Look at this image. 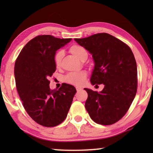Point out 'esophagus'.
I'll return each instance as SVG.
<instances>
[{
  "instance_id": "34e87169",
  "label": "esophagus",
  "mask_w": 153,
  "mask_h": 153,
  "mask_svg": "<svg viewBox=\"0 0 153 153\" xmlns=\"http://www.w3.org/2000/svg\"><path fill=\"white\" fill-rule=\"evenodd\" d=\"M76 90H77V91H82V89L81 88V87H76Z\"/></svg>"
}]
</instances>
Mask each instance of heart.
I'll list each match as a JSON object with an SVG mask.
<instances>
[{
    "instance_id": "b5f03b06",
    "label": "heart",
    "mask_w": 153,
    "mask_h": 153,
    "mask_svg": "<svg viewBox=\"0 0 153 153\" xmlns=\"http://www.w3.org/2000/svg\"><path fill=\"white\" fill-rule=\"evenodd\" d=\"M71 54L79 59L82 61L85 59L87 58L88 53L85 48L78 45H73L69 48ZM64 55L62 51H58L54 55V64L56 67H59L62 62V59ZM87 78V73L85 71H79V72H71L67 74L64 77V81L69 84L80 86L84 84Z\"/></svg>"
}]
</instances>
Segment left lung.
Wrapping results in <instances>:
<instances>
[{
	"instance_id": "left-lung-1",
	"label": "left lung",
	"mask_w": 153,
	"mask_h": 153,
	"mask_svg": "<svg viewBox=\"0 0 153 153\" xmlns=\"http://www.w3.org/2000/svg\"><path fill=\"white\" fill-rule=\"evenodd\" d=\"M74 40L92 55L91 85H104L99 92L85 88L88 94L85 108L95 123L113 125L125 115L136 94L137 66L133 52L105 33Z\"/></svg>"
}]
</instances>
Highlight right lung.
<instances>
[{
    "mask_svg": "<svg viewBox=\"0 0 153 153\" xmlns=\"http://www.w3.org/2000/svg\"><path fill=\"white\" fill-rule=\"evenodd\" d=\"M71 40L38 36L24 47L15 62L16 87L24 108L44 127H55L64 122L76 93L73 85L66 83L58 90H51L48 80L56 71V50Z\"/></svg>",
    "mask_w": 153,
    "mask_h": 153,
    "instance_id": "obj_1",
    "label": "right lung"
}]
</instances>
